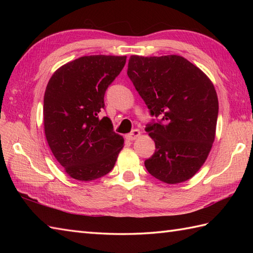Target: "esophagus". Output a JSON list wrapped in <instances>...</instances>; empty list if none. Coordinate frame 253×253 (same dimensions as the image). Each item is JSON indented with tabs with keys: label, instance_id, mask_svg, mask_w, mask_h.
<instances>
[{
	"label": "esophagus",
	"instance_id": "34e87169",
	"mask_svg": "<svg viewBox=\"0 0 253 253\" xmlns=\"http://www.w3.org/2000/svg\"><path fill=\"white\" fill-rule=\"evenodd\" d=\"M140 135H141V131L139 130V129H133L130 133H128V139H129V140H131V141H133V140H136V139L138 138V137H140Z\"/></svg>",
	"mask_w": 253,
	"mask_h": 253
}]
</instances>
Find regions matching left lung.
<instances>
[{
    "label": "left lung",
    "mask_w": 253,
    "mask_h": 253,
    "mask_svg": "<svg viewBox=\"0 0 253 253\" xmlns=\"http://www.w3.org/2000/svg\"><path fill=\"white\" fill-rule=\"evenodd\" d=\"M127 75L161 122L146 130L155 152L144 166L155 178L174 185L195 176L215 139L218 100L211 80L179 55H131Z\"/></svg>",
    "instance_id": "left-lung-1"
}]
</instances>
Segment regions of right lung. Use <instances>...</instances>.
<instances>
[{
    "instance_id": "right-lung-1",
    "label": "right lung",
    "mask_w": 253,
    "mask_h": 253,
    "mask_svg": "<svg viewBox=\"0 0 253 253\" xmlns=\"http://www.w3.org/2000/svg\"><path fill=\"white\" fill-rule=\"evenodd\" d=\"M126 56L89 55L54 72L43 102L46 141L69 177L91 181L114 168L124 138L109 117L99 118L104 94L125 66Z\"/></svg>"
}]
</instances>
